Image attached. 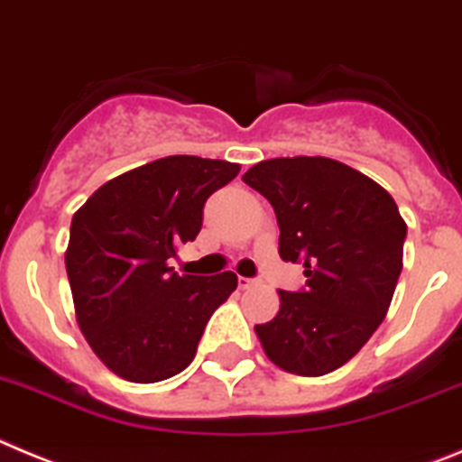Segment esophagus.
I'll list each match as a JSON object with an SVG mask.
<instances>
[{"label": "esophagus", "mask_w": 462, "mask_h": 462, "mask_svg": "<svg viewBox=\"0 0 462 462\" xmlns=\"http://www.w3.org/2000/svg\"><path fill=\"white\" fill-rule=\"evenodd\" d=\"M255 278H246V276H239V288L241 290H248V288H253V285H255Z\"/></svg>", "instance_id": "34e87169"}]
</instances>
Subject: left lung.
I'll use <instances>...</instances> for the list:
<instances>
[{"label": "left lung", "instance_id": "left-lung-1", "mask_svg": "<svg viewBox=\"0 0 462 462\" xmlns=\"http://www.w3.org/2000/svg\"><path fill=\"white\" fill-rule=\"evenodd\" d=\"M241 180L272 202L278 253L301 262L306 288L255 334L269 359L294 375L336 371L384 319L402 269L407 226L380 184L324 156L272 159Z\"/></svg>", "mask_w": 462, "mask_h": 462}]
</instances>
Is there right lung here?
Listing matches in <instances>:
<instances>
[{
    "mask_svg": "<svg viewBox=\"0 0 462 462\" xmlns=\"http://www.w3.org/2000/svg\"><path fill=\"white\" fill-rule=\"evenodd\" d=\"M239 165L168 156L103 184L70 221L66 273L80 331L98 359L140 384L193 361L207 322L236 288V273L180 276L168 260L198 236L214 190Z\"/></svg>",
    "mask_w": 462,
    "mask_h": 462,
    "instance_id": "right-lung-1",
    "label": "right lung"
}]
</instances>
